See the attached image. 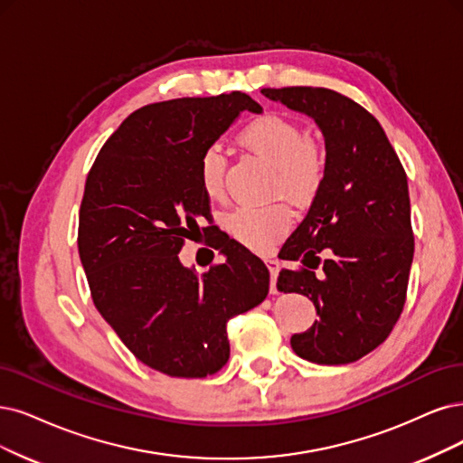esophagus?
<instances>
[{"label": "esophagus", "instance_id": "obj_1", "mask_svg": "<svg viewBox=\"0 0 463 463\" xmlns=\"http://www.w3.org/2000/svg\"><path fill=\"white\" fill-rule=\"evenodd\" d=\"M265 265L270 270V292L277 294V277H279V272H280V261L275 258V255H267Z\"/></svg>", "mask_w": 463, "mask_h": 463}]
</instances>
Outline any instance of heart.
Here are the masks:
<instances>
[{
	"mask_svg": "<svg viewBox=\"0 0 463 463\" xmlns=\"http://www.w3.org/2000/svg\"><path fill=\"white\" fill-rule=\"evenodd\" d=\"M242 145L270 169H275L279 193L303 202L309 200L324 177V154L305 131L279 114L255 118L241 133ZM200 184L212 200L225 196V156L217 145L203 150L200 158ZM229 231L236 241L263 250L289 227V213L282 205L241 208L229 215Z\"/></svg>",
	"mask_w": 463,
	"mask_h": 463,
	"instance_id": "b5f03b06",
	"label": "heart"
}]
</instances>
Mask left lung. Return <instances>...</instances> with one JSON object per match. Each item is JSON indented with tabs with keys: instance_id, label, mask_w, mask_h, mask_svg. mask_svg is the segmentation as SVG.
<instances>
[{
	"instance_id": "1",
	"label": "left lung",
	"mask_w": 463,
	"mask_h": 463,
	"mask_svg": "<svg viewBox=\"0 0 463 463\" xmlns=\"http://www.w3.org/2000/svg\"><path fill=\"white\" fill-rule=\"evenodd\" d=\"M261 93L313 118L326 146L311 208L280 250L303 267L282 269L277 288L307 296L320 317L289 344L315 364L354 363L383 344L404 307L414 258L406 174L378 119L349 97L324 88Z\"/></svg>"
}]
</instances>
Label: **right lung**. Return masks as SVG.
I'll list each match as a JSON object with an SVG mask.
<instances>
[{"mask_svg":"<svg viewBox=\"0 0 463 463\" xmlns=\"http://www.w3.org/2000/svg\"><path fill=\"white\" fill-rule=\"evenodd\" d=\"M244 110L263 112L241 91L146 105L102 145L85 181L78 251L93 303L143 364L171 378L225 366L229 318L269 294L265 263L232 241L203 275L179 261L210 215L202 154Z\"/></svg>","mask_w":463,"mask_h":463,"instance_id":"obj_1","label":"right lung"}]
</instances>
